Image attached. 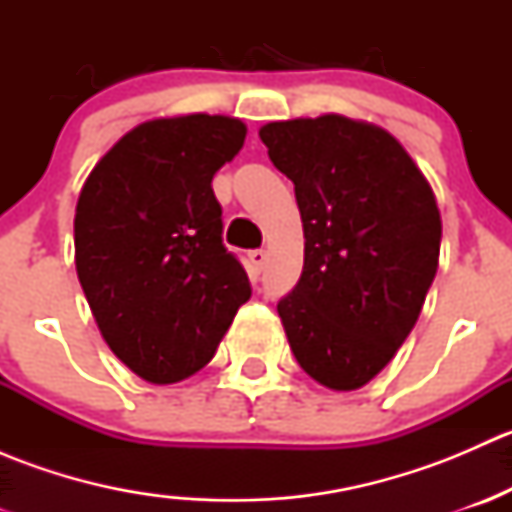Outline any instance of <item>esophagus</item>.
I'll return each mask as SVG.
<instances>
[{"mask_svg": "<svg viewBox=\"0 0 512 512\" xmlns=\"http://www.w3.org/2000/svg\"><path fill=\"white\" fill-rule=\"evenodd\" d=\"M247 257H250V265L255 267L257 272L267 265V250H252V252H247Z\"/></svg>", "mask_w": 512, "mask_h": 512, "instance_id": "esophagus-1", "label": "esophagus"}]
</instances>
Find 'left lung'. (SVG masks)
<instances>
[{
  "label": "left lung",
  "mask_w": 512,
  "mask_h": 512,
  "mask_svg": "<svg viewBox=\"0 0 512 512\" xmlns=\"http://www.w3.org/2000/svg\"><path fill=\"white\" fill-rule=\"evenodd\" d=\"M260 138L304 227L302 277L277 304L289 349L327 389H361L406 342L436 277V195L374 123L324 113L267 123Z\"/></svg>",
  "instance_id": "left-lung-1"
}]
</instances>
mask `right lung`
<instances>
[{
    "instance_id": "obj_1",
    "label": "right lung",
    "mask_w": 512,
    "mask_h": 512,
    "mask_svg": "<svg viewBox=\"0 0 512 512\" xmlns=\"http://www.w3.org/2000/svg\"><path fill=\"white\" fill-rule=\"evenodd\" d=\"M245 136L230 116L153 118L98 160L81 188L76 275L111 352L151 384L203 369L252 294L223 245L213 193V175Z\"/></svg>"
}]
</instances>
